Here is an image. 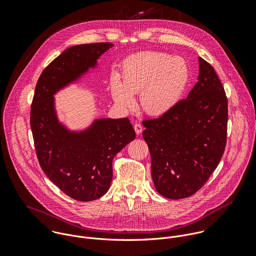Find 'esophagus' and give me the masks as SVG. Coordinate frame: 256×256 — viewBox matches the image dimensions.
<instances>
[{
    "label": "esophagus",
    "mask_w": 256,
    "mask_h": 256,
    "mask_svg": "<svg viewBox=\"0 0 256 256\" xmlns=\"http://www.w3.org/2000/svg\"><path fill=\"white\" fill-rule=\"evenodd\" d=\"M134 130H136V132L138 134H140L142 132V126L140 122H136V124H134Z\"/></svg>",
    "instance_id": "34e87169"
}]
</instances>
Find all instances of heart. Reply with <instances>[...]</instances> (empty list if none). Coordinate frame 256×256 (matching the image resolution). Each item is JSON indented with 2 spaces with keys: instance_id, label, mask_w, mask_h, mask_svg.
Returning <instances> with one entry per match:
<instances>
[{
  "instance_id": "b5f03b06",
  "label": "heart",
  "mask_w": 256,
  "mask_h": 256,
  "mask_svg": "<svg viewBox=\"0 0 256 256\" xmlns=\"http://www.w3.org/2000/svg\"><path fill=\"white\" fill-rule=\"evenodd\" d=\"M190 82V68L180 56L165 52H142L128 56L120 68V80L112 83V95L124 108L134 105L138 94L142 110L149 116H162L180 102Z\"/></svg>"
}]
</instances>
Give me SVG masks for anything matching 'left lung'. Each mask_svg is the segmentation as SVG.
I'll use <instances>...</instances> for the list:
<instances>
[{"instance_id": "left-lung-1", "label": "left lung", "mask_w": 256, "mask_h": 256, "mask_svg": "<svg viewBox=\"0 0 256 256\" xmlns=\"http://www.w3.org/2000/svg\"><path fill=\"white\" fill-rule=\"evenodd\" d=\"M198 81L171 112L142 122L157 192L171 200L194 194L221 161L227 142L228 99L216 70L198 58Z\"/></svg>"}]
</instances>
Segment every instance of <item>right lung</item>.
Returning a JSON list of instances; mask_svg holds the SVG:
<instances>
[{
	"mask_svg": "<svg viewBox=\"0 0 256 256\" xmlns=\"http://www.w3.org/2000/svg\"><path fill=\"white\" fill-rule=\"evenodd\" d=\"M112 46L98 42L66 50L42 70L31 103L30 126L40 165L62 192L79 202L106 194L112 180V160L136 132L128 118L99 120L83 132H68L56 120L52 95L95 66Z\"/></svg>",
	"mask_w": 256,
	"mask_h": 256,
	"instance_id": "1",
	"label": "right lung"
}]
</instances>
